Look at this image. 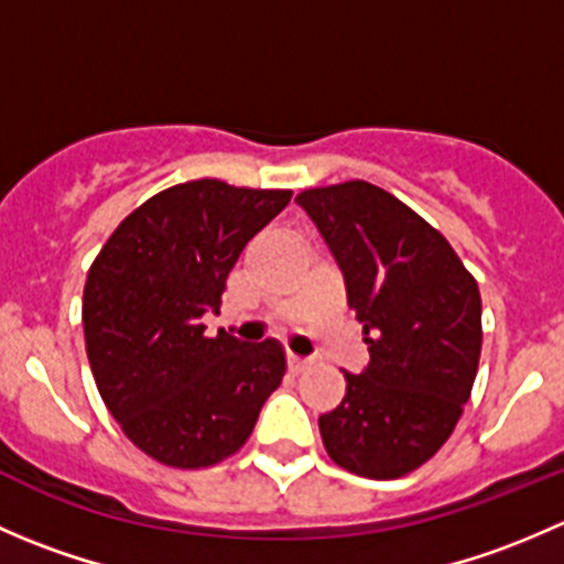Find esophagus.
<instances>
[{"instance_id": "34e87169", "label": "esophagus", "mask_w": 564, "mask_h": 564, "mask_svg": "<svg viewBox=\"0 0 564 564\" xmlns=\"http://www.w3.org/2000/svg\"><path fill=\"white\" fill-rule=\"evenodd\" d=\"M308 366H311V360H305V357L289 355V371H292V373L305 371V368H308Z\"/></svg>"}]
</instances>
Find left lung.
<instances>
[{"instance_id":"8db88e82","label":"left lung","mask_w":564,"mask_h":564,"mask_svg":"<svg viewBox=\"0 0 564 564\" xmlns=\"http://www.w3.org/2000/svg\"><path fill=\"white\" fill-rule=\"evenodd\" d=\"M294 202L338 261L371 362L318 417L329 458L392 480L434 456L469 401L482 346L480 289L451 242L371 182L311 187Z\"/></svg>"}]
</instances>
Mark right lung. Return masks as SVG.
I'll use <instances>...</instances> for the list:
<instances>
[{
  "label": "right lung",
  "mask_w": 564,
  "mask_h": 564,
  "mask_svg": "<svg viewBox=\"0 0 564 564\" xmlns=\"http://www.w3.org/2000/svg\"><path fill=\"white\" fill-rule=\"evenodd\" d=\"M292 191L193 180L147 198L113 229L84 286V338L100 398L124 436L176 469L235 456L286 373L272 338L204 335L242 248Z\"/></svg>",
  "instance_id": "obj_1"
}]
</instances>
